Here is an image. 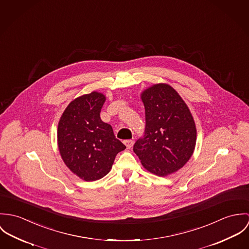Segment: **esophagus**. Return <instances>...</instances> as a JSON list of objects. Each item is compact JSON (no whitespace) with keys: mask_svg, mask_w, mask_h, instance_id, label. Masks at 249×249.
<instances>
[{"mask_svg":"<svg viewBox=\"0 0 249 249\" xmlns=\"http://www.w3.org/2000/svg\"><path fill=\"white\" fill-rule=\"evenodd\" d=\"M134 143H135V141L132 140V139H128V140H125V141H124V144L126 145V147H127L128 149H131V148L133 147Z\"/></svg>","mask_w":249,"mask_h":249,"instance_id":"1","label":"esophagus"}]
</instances>
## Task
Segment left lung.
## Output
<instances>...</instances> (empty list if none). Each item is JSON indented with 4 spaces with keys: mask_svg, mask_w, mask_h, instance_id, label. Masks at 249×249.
I'll use <instances>...</instances> for the list:
<instances>
[{
    "mask_svg": "<svg viewBox=\"0 0 249 249\" xmlns=\"http://www.w3.org/2000/svg\"><path fill=\"white\" fill-rule=\"evenodd\" d=\"M141 99L146 125L134 152L144 168L164 177L183 167L193 154L196 138L193 116L179 94L166 84L145 89Z\"/></svg>",
    "mask_w": 249,
    "mask_h": 249,
    "instance_id": "1",
    "label": "left lung"
}]
</instances>
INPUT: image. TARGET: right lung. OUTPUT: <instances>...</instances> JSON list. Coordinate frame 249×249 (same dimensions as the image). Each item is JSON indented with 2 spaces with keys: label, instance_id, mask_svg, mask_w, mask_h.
Returning a JSON list of instances; mask_svg holds the SVG:
<instances>
[{
  "label": "right lung",
  "instance_id": "add662e5",
  "mask_svg": "<svg viewBox=\"0 0 249 249\" xmlns=\"http://www.w3.org/2000/svg\"><path fill=\"white\" fill-rule=\"evenodd\" d=\"M106 97L92 91L69 104L58 124V147L69 169L86 181L97 180L111 170L115 156L126 146L111 125L100 118Z\"/></svg>",
  "mask_w": 249,
  "mask_h": 249
}]
</instances>
